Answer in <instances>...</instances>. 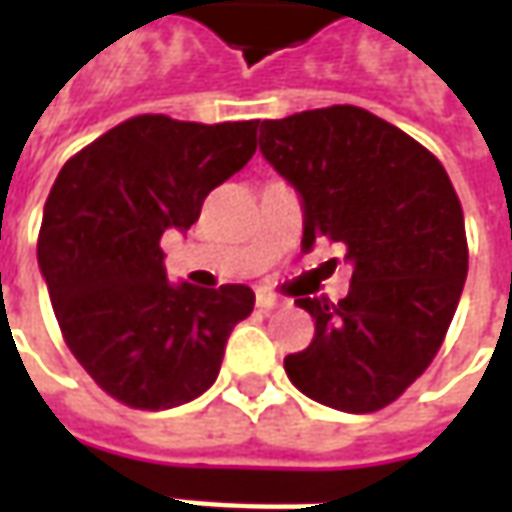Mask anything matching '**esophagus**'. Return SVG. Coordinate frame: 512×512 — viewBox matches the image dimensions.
Segmentation results:
<instances>
[{
    "mask_svg": "<svg viewBox=\"0 0 512 512\" xmlns=\"http://www.w3.org/2000/svg\"><path fill=\"white\" fill-rule=\"evenodd\" d=\"M256 307H262V310H273V307H282V299H276V296H270V293H256Z\"/></svg>",
    "mask_w": 512,
    "mask_h": 512,
    "instance_id": "1",
    "label": "esophagus"
}]
</instances>
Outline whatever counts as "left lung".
<instances>
[{"instance_id":"8db88e82","label":"left lung","mask_w":512,"mask_h":512,"mask_svg":"<svg viewBox=\"0 0 512 512\" xmlns=\"http://www.w3.org/2000/svg\"><path fill=\"white\" fill-rule=\"evenodd\" d=\"M259 150L299 193L302 250L327 239L353 267L339 305L296 299L316 333L285 359L290 382L344 413L396 402L439 353L467 279L464 213L442 162L353 105L267 119Z\"/></svg>"}]
</instances>
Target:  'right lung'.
Returning a JSON list of instances; mask_svg holds the SVG:
<instances>
[{
    "label": "right lung",
    "instance_id": "1",
    "mask_svg": "<svg viewBox=\"0 0 512 512\" xmlns=\"http://www.w3.org/2000/svg\"><path fill=\"white\" fill-rule=\"evenodd\" d=\"M259 122L136 116L79 150L50 187L39 270L76 362L139 410L193 402L216 382L247 285H170L162 233H185L213 187L256 153Z\"/></svg>",
    "mask_w": 512,
    "mask_h": 512
}]
</instances>
